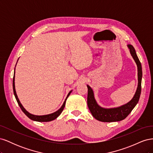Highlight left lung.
<instances>
[{
  "mask_svg": "<svg viewBox=\"0 0 153 153\" xmlns=\"http://www.w3.org/2000/svg\"><path fill=\"white\" fill-rule=\"evenodd\" d=\"M127 47L129 52L135 61L138 71V86L133 98L127 103L117 107L103 108L98 105L94 98L93 90L89 85H87L88 89L87 94V105L92 116L98 121L101 122H117L122 121L130 114L132 110L138 102L141 93V82L142 78V69L141 63L138 59L135 50L132 45H128Z\"/></svg>",
  "mask_w": 153,
  "mask_h": 153,
  "instance_id": "left-lung-1",
  "label": "left lung"
}]
</instances>
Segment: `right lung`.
Masks as SVG:
<instances>
[{
  "label": "right lung",
  "instance_id": "add662e5",
  "mask_svg": "<svg viewBox=\"0 0 153 153\" xmlns=\"http://www.w3.org/2000/svg\"><path fill=\"white\" fill-rule=\"evenodd\" d=\"M16 64H17V62H16ZM15 73H14V76H13V88L14 95H15V98L17 101V103H18V105L20 106V107L22 109V110L23 111V112H24L27 117H28L29 119H30L31 120H32V121H34L49 122V121H53V120L57 118L59 116V115H61V114L62 113L64 107H65L66 100L68 99L69 94H71V92H72V91H69V92L67 97H66V98L65 99V100H64L62 105L61 106V107L58 110H57L56 112H55L52 113V114H47V115H36L32 114L29 113L28 111L26 110V109L24 107V106H23V105L20 103L19 99H18V96L16 94V89H15Z\"/></svg>",
  "mask_w": 153,
  "mask_h": 153
}]
</instances>
